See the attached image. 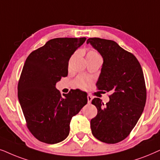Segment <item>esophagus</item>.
Here are the masks:
<instances>
[{"instance_id": "obj_1", "label": "esophagus", "mask_w": 160, "mask_h": 160, "mask_svg": "<svg viewBox=\"0 0 160 160\" xmlns=\"http://www.w3.org/2000/svg\"><path fill=\"white\" fill-rule=\"evenodd\" d=\"M87 99H88V103L91 104V100H92V97H91V96H90V95H88V96H87Z\"/></svg>"}]
</instances>
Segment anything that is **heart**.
<instances>
[{"instance_id": "1", "label": "heart", "mask_w": 160, "mask_h": 160, "mask_svg": "<svg viewBox=\"0 0 160 160\" xmlns=\"http://www.w3.org/2000/svg\"><path fill=\"white\" fill-rule=\"evenodd\" d=\"M86 58L87 60H93V59L97 58H102L100 55L98 53L97 51L90 50L87 52L86 54ZM91 82V80L90 78H87L85 75H80L76 78V80H74V86L77 88H81V89H86L88 88L89 86H90Z\"/></svg>"}]
</instances>
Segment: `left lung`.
I'll use <instances>...</instances> for the list:
<instances>
[{
    "mask_svg": "<svg viewBox=\"0 0 160 160\" xmlns=\"http://www.w3.org/2000/svg\"><path fill=\"white\" fill-rule=\"evenodd\" d=\"M86 43L104 60L97 88L110 93L105 105L99 98L91 102L97 108V115L91 120V132L100 141L117 143L128 137L143 111L146 101L143 72L135 55L116 42L89 38Z\"/></svg>",
    "mask_w": 160,
    "mask_h": 160,
    "instance_id": "left-lung-1",
    "label": "left lung"
}]
</instances>
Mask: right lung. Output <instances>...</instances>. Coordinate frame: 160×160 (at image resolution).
I'll use <instances>...</instances> for the list:
<instances>
[{
    "instance_id": "right-lung-1",
    "label": "right lung",
    "mask_w": 160,
    "mask_h": 160,
    "mask_svg": "<svg viewBox=\"0 0 160 160\" xmlns=\"http://www.w3.org/2000/svg\"><path fill=\"white\" fill-rule=\"evenodd\" d=\"M86 39H50L25 61L18 82V99L28 129L39 141L55 144L66 139L72 118L87 104L86 92L76 89L63 97L55 88L67 76L70 57Z\"/></svg>"
}]
</instances>
